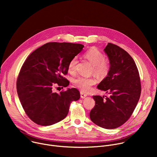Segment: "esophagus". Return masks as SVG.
I'll list each match as a JSON object with an SVG mask.
<instances>
[{
    "label": "esophagus",
    "instance_id": "obj_1",
    "mask_svg": "<svg viewBox=\"0 0 157 157\" xmlns=\"http://www.w3.org/2000/svg\"><path fill=\"white\" fill-rule=\"evenodd\" d=\"M80 94H81V98H82V99H84V98H85L86 97H87V94L84 93L82 92V91H81V92H80Z\"/></svg>",
    "mask_w": 157,
    "mask_h": 157
}]
</instances>
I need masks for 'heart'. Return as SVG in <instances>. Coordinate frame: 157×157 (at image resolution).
Masks as SVG:
<instances>
[{"label": "heart", "mask_w": 157, "mask_h": 157, "mask_svg": "<svg viewBox=\"0 0 157 157\" xmlns=\"http://www.w3.org/2000/svg\"><path fill=\"white\" fill-rule=\"evenodd\" d=\"M84 57L94 66V73L98 77L105 76L109 70V64L107 60L105 59L104 54L98 49L92 48L88 50L84 53ZM78 59L76 57L72 58L68 64V71L73 74L76 70ZM96 82L94 78H87L79 76L74 80V84L83 91H88L91 86Z\"/></svg>", "instance_id": "heart-1"}]
</instances>
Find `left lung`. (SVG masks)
Here are the masks:
<instances>
[{"label":"left lung","instance_id":"obj_1","mask_svg":"<svg viewBox=\"0 0 157 157\" xmlns=\"http://www.w3.org/2000/svg\"><path fill=\"white\" fill-rule=\"evenodd\" d=\"M104 52L109 58V70L98 89L110 96H93L95 106L89 116L97 125L113 129L130 117L140 96L141 84L136 63L127 52L110 43Z\"/></svg>","mask_w":157,"mask_h":157}]
</instances>
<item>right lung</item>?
<instances>
[{
	"label": "right lung",
	"instance_id": "1",
	"mask_svg": "<svg viewBox=\"0 0 157 157\" xmlns=\"http://www.w3.org/2000/svg\"><path fill=\"white\" fill-rule=\"evenodd\" d=\"M83 47L81 44L50 42L35 50L25 61L17 81V91L26 114L36 124L48 126L62 121L68 114L71 102L79 99L76 88L59 93L53 92V88L69 85L63 76L68 73L70 60Z\"/></svg>",
	"mask_w": 157,
	"mask_h": 157
}]
</instances>
